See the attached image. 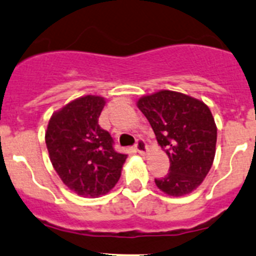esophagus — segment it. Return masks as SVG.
Here are the masks:
<instances>
[{
    "label": "esophagus",
    "instance_id": "1",
    "mask_svg": "<svg viewBox=\"0 0 256 256\" xmlns=\"http://www.w3.org/2000/svg\"><path fill=\"white\" fill-rule=\"evenodd\" d=\"M135 150L138 151V152L140 154V155H145V154L148 151V145H146V142L142 140V138H138V140L136 141Z\"/></svg>",
    "mask_w": 256,
    "mask_h": 256
}]
</instances>
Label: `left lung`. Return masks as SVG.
Masks as SVG:
<instances>
[{"label":"left lung","instance_id":"1","mask_svg":"<svg viewBox=\"0 0 256 256\" xmlns=\"http://www.w3.org/2000/svg\"><path fill=\"white\" fill-rule=\"evenodd\" d=\"M136 105L170 160V171L156 178V186L176 198L196 190L209 174L216 151L218 128L209 106L170 90L142 96Z\"/></svg>","mask_w":256,"mask_h":256}]
</instances>
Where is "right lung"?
Returning <instances> with one entry per match:
<instances>
[{
	"instance_id": "obj_1",
	"label": "right lung",
	"mask_w": 256,
	"mask_h": 256,
	"mask_svg": "<svg viewBox=\"0 0 256 256\" xmlns=\"http://www.w3.org/2000/svg\"><path fill=\"white\" fill-rule=\"evenodd\" d=\"M105 104L106 98L98 95L75 98L52 114L44 132L54 171L82 198L108 194L128 158L114 150L112 138L98 125Z\"/></svg>"
}]
</instances>
